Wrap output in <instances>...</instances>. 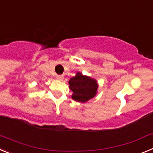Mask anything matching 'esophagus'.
<instances>
[{"label":"esophagus","mask_w":153,"mask_h":153,"mask_svg":"<svg viewBox=\"0 0 153 153\" xmlns=\"http://www.w3.org/2000/svg\"><path fill=\"white\" fill-rule=\"evenodd\" d=\"M63 75H56V78L58 79V80H63Z\"/></svg>","instance_id":"esophagus-1"}]
</instances>
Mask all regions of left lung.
<instances>
[{
    "label": "left lung",
    "mask_w": 153,
    "mask_h": 153,
    "mask_svg": "<svg viewBox=\"0 0 153 153\" xmlns=\"http://www.w3.org/2000/svg\"><path fill=\"white\" fill-rule=\"evenodd\" d=\"M70 89L73 91L72 98L75 101L85 102L95 97L98 88L97 81L83 76L80 73L69 80Z\"/></svg>",
    "instance_id": "8db88e82"
}]
</instances>
